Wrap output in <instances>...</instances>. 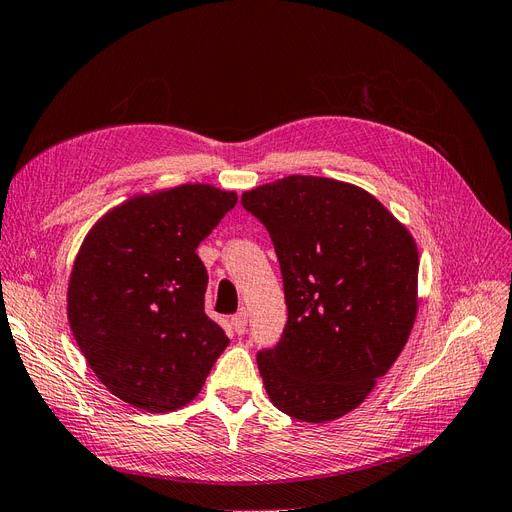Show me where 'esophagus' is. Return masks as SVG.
Segmentation results:
<instances>
[{
	"label": "esophagus",
	"instance_id": "1",
	"mask_svg": "<svg viewBox=\"0 0 512 512\" xmlns=\"http://www.w3.org/2000/svg\"><path fill=\"white\" fill-rule=\"evenodd\" d=\"M246 323H249V312L244 308H240L236 315L232 317V325H234V332L236 334H244L246 332Z\"/></svg>",
	"mask_w": 512,
	"mask_h": 512
}]
</instances>
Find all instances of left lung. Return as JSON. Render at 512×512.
<instances>
[{"instance_id": "obj_1", "label": "left lung", "mask_w": 512, "mask_h": 512, "mask_svg": "<svg viewBox=\"0 0 512 512\" xmlns=\"http://www.w3.org/2000/svg\"><path fill=\"white\" fill-rule=\"evenodd\" d=\"M270 232L287 325L257 353L272 404L306 423L357 408L400 357L417 317L415 238L361 187L293 174L244 191Z\"/></svg>"}]
</instances>
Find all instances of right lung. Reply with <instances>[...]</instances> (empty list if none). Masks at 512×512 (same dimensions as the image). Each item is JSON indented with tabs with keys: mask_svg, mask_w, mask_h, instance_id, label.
Segmentation results:
<instances>
[{
	"mask_svg": "<svg viewBox=\"0 0 512 512\" xmlns=\"http://www.w3.org/2000/svg\"><path fill=\"white\" fill-rule=\"evenodd\" d=\"M238 202L234 191L180 185L129 197L82 242L68 319L87 364L119 400L170 412L202 391L229 338L204 312L197 246Z\"/></svg>",
	"mask_w": 512,
	"mask_h": 512,
	"instance_id": "obj_1",
	"label": "right lung"
}]
</instances>
